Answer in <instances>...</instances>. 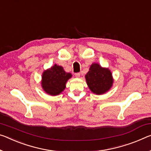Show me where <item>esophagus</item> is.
Returning a JSON list of instances; mask_svg holds the SVG:
<instances>
[{"instance_id":"obj_1","label":"esophagus","mask_w":151,"mask_h":151,"mask_svg":"<svg viewBox=\"0 0 151 151\" xmlns=\"http://www.w3.org/2000/svg\"><path fill=\"white\" fill-rule=\"evenodd\" d=\"M80 76H81V73H75V76H76V77H80Z\"/></svg>"}]
</instances>
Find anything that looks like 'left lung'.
<instances>
[{
	"instance_id": "left-lung-1",
	"label": "left lung",
	"mask_w": 151,
	"mask_h": 151,
	"mask_svg": "<svg viewBox=\"0 0 151 151\" xmlns=\"http://www.w3.org/2000/svg\"><path fill=\"white\" fill-rule=\"evenodd\" d=\"M85 78L91 91L97 95L107 92L113 84L112 75L109 69L102 68L95 63L91 66Z\"/></svg>"
}]
</instances>
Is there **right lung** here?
Wrapping results in <instances>:
<instances>
[{
  "instance_id": "right-lung-1",
  "label": "right lung",
  "mask_w": 151,
  "mask_h": 151,
  "mask_svg": "<svg viewBox=\"0 0 151 151\" xmlns=\"http://www.w3.org/2000/svg\"><path fill=\"white\" fill-rule=\"evenodd\" d=\"M71 76V74L66 73L63 67L55 64L43 73L42 87L47 94L59 95L65 88L66 81Z\"/></svg>"
}]
</instances>
